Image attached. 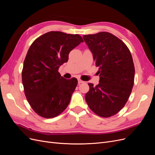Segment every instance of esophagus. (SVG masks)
I'll list each match as a JSON object with an SVG mask.
<instances>
[{"instance_id":"obj_1","label":"esophagus","mask_w":155,"mask_h":155,"mask_svg":"<svg viewBox=\"0 0 155 155\" xmlns=\"http://www.w3.org/2000/svg\"><path fill=\"white\" fill-rule=\"evenodd\" d=\"M84 83V81H82L81 79H78V84H81V83Z\"/></svg>"}]
</instances>
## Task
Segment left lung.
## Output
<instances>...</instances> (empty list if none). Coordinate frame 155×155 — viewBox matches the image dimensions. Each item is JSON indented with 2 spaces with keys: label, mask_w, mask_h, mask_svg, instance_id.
<instances>
[{
  "label": "left lung",
  "mask_w": 155,
  "mask_h": 155,
  "mask_svg": "<svg viewBox=\"0 0 155 155\" xmlns=\"http://www.w3.org/2000/svg\"><path fill=\"white\" fill-rule=\"evenodd\" d=\"M98 67L100 83H89L85 100L89 108L104 118L113 116L122 109L132 91L134 66L130 50L124 42L109 32L83 35Z\"/></svg>",
  "instance_id": "left-lung-1"
}]
</instances>
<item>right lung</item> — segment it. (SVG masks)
<instances>
[{"instance_id":"1","label":"right lung","mask_w":155,"mask_h":155,"mask_svg":"<svg viewBox=\"0 0 155 155\" xmlns=\"http://www.w3.org/2000/svg\"><path fill=\"white\" fill-rule=\"evenodd\" d=\"M83 42L78 34L49 31L36 39L28 51L22 71L25 94L32 109L45 118L63 112L71 100L78 79H66L58 69L70 51Z\"/></svg>"}]
</instances>
